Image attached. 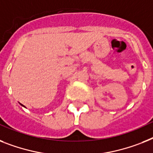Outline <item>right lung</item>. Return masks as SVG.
<instances>
[{"mask_svg": "<svg viewBox=\"0 0 153 153\" xmlns=\"http://www.w3.org/2000/svg\"><path fill=\"white\" fill-rule=\"evenodd\" d=\"M21 105H22V104H21Z\"/></svg>", "mask_w": 153, "mask_h": 153, "instance_id": "add662e5", "label": "right lung"}]
</instances>
